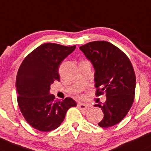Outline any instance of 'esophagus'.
Here are the masks:
<instances>
[{
	"label": "esophagus",
	"mask_w": 151,
	"mask_h": 151,
	"mask_svg": "<svg viewBox=\"0 0 151 151\" xmlns=\"http://www.w3.org/2000/svg\"><path fill=\"white\" fill-rule=\"evenodd\" d=\"M78 107L79 109H81V110H86L87 107V104H84V103H78Z\"/></svg>",
	"instance_id": "1"
}]
</instances>
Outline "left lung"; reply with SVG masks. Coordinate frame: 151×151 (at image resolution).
Returning a JSON list of instances; mask_svg holds the SVG:
<instances>
[{
	"mask_svg": "<svg viewBox=\"0 0 151 151\" xmlns=\"http://www.w3.org/2000/svg\"><path fill=\"white\" fill-rule=\"evenodd\" d=\"M95 69L96 95L105 93L102 110L104 118L99 125L109 127L119 123L127 114L134 101L136 76L128 57L117 47L104 41L87 43L79 47Z\"/></svg>",
	"mask_w": 151,
	"mask_h": 151,
	"instance_id": "1",
	"label": "left lung"
}]
</instances>
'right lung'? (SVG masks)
Returning <instances> with one entry per match:
<instances>
[{
	"instance_id": "add662e5",
	"label": "right lung",
	"mask_w": 151,
	"mask_h": 151,
	"mask_svg": "<svg viewBox=\"0 0 151 151\" xmlns=\"http://www.w3.org/2000/svg\"><path fill=\"white\" fill-rule=\"evenodd\" d=\"M76 47L41 44L24 58L18 69L15 84L18 106L26 121L36 130L49 132L58 128L68 109L76 107L73 99L59 101L50 94V85L60 81L59 65Z\"/></svg>"
}]
</instances>
